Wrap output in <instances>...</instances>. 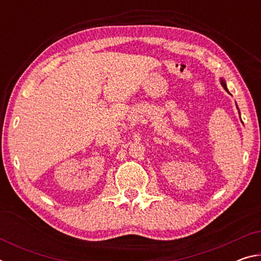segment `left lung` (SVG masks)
Here are the masks:
<instances>
[{
    "instance_id": "left-lung-1",
    "label": "left lung",
    "mask_w": 261,
    "mask_h": 261,
    "mask_svg": "<svg viewBox=\"0 0 261 261\" xmlns=\"http://www.w3.org/2000/svg\"><path fill=\"white\" fill-rule=\"evenodd\" d=\"M221 83H222V86L224 87V90H226V91L228 92V90H227V86H226V84H224V82H223V81H221Z\"/></svg>"
}]
</instances>
